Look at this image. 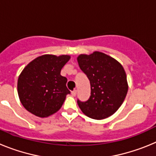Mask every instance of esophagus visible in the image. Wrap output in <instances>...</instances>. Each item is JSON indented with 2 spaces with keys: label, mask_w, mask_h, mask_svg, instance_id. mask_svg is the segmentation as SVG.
<instances>
[{
  "label": "esophagus",
  "mask_w": 156,
  "mask_h": 156,
  "mask_svg": "<svg viewBox=\"0 0 156 156\" xmlns=\"http://www.w3.org/2000/svg\"><path fill=\"white\" fill-rule=\"evenodd\" d=\"M71 94H72V96H73V97H75L76 95V94H77V90H73Z\"/></svg>",
  "instance_id": "esophagus-1"
}]
</instances>
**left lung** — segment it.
Wrapping results in <instances>:
<instances>
[{"label":"left lung","instance_id":"8db88e82","mask_svg":"<svg viewBox=\"0 0 156 156\" xmlns=\"http://www.w3.org/2000/svg\"><path fill=\"white\" fill-rule=\"evenodd\" d=\"M80 69L90 83V96L85 101L77 100L81 111L88 117L103 119L114 114L127 94L126 76L116 60L101 52L77 58Z\"/></svg>","mask_w":156,"mask_h":156}]
</instances>
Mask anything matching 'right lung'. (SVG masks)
<instances>
[{
  "label": "right lung",
  "mask_w": 156,
  "mask_h": 156,
  "mask_svg": "<svg viewBox=\"0 0 156 156\" xmlns=\"http://www.w3.org/2000/svg\"><path fill=\"white\" fill-rule=\"evenodd\" d=\"M69 55H44L29 63L18 80V94L24 108L39 117H48L61 108L70 91L61 69Z\"/></svg>",
  "instance_id": "1"
}]
</instances>
